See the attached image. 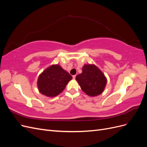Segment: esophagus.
Returning <instances> with one entry per match:
<instances>
[{"mask_svg":"<svg viewBox=\"0 0 147 147\" xmlns=\"http://www.w3.org/2000/svg\"><path fill=\"white\" fill-rule=\"evenodd\" d=\"M72 77H73L74 79H75V77H76V75H73Z\"/></svg>","mask_w":147,"mask_h":147,"instance_id":"34e87169","label":"esophagus"}]
</instances>
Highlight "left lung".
Segmentation results:
<instances>
[{"label": "left lung", "mask_w": 147, "mask_h": 147, "mask_svg": "<svg viewBox=\"0 0 147 147\" xmlns=\"http://www.w3.org/2000/svg\"><path fill=\"white\" fill-rule=\"evenodd\" d=\"M82 90L90 96H96L103 92L107 78L102 71L94 64H85L82 73L76 76Z\"/></svg>", "instance_id": "8db88e82"}]
</instances>
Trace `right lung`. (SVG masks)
<instances>
[{"label": "right lung", "mask_w": 147, "mask_h": 147, "mask_svg": "<svg viewBox=\"0 0 147 147\" xmlns=\"http://www.w3.org/2000/svg\"><path fill=\"white\" fill-rule=\"evenodd\" d=\"M72 77L59 65H52L39 75L38 89L41 94L55 97L63 91Z\"/></svg>", "instance_id": "obj_1"}]
</instances>
